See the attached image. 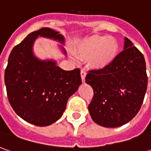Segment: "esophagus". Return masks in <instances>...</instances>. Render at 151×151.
<instances>
[{
  "label": "esophagus",
  "mask_w": 151,
  "mask_h": 151,
  "mask_svg": "<svg viewBox=\"0 0 151 151\" xmlns=\"http://www.w3.org/2000/svg\"><path fill=\"white\" fill-rule=\"evenodd\" d=\"M86 73L84 69H82L81 70V78H82V81L83 82H85V78H86Z\"/></svg>",
  "instance_id": "esophagus-1"
}]
</instances>
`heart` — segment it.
<instances>
[{
	"label": "heart",
	"mask_w": 151,
	"mask_h": 151,
	"mask_svg": "<svg viewBox=\"0 0 151 151\" xmlns=\"http://www.w3.org/2000/svg\"><path fill=\"white\" fill-rule=\"evenodd\" d=\"M76 52L82 58H88V65L95 69H104L116 58L119 43L107 35H93L79 43Z\"/></svg>",
	"instance_id": "b5f03b06"
}]
</instances>
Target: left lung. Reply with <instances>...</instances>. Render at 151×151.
I'll list each match as a JSON object with an SVG mask.
<instances>
[{
    "instance_id": "1",
    "label": "left lung",
    "mask_w": 151,
    "mask_h": 151,
    "mask_svg": "<svg viewBox=\"0 0 151 151\" xmlns=\"http://www.w3.org/2000/svg\"><path fill=\"white\" fill-rule=\"evenodd\" d=\"M147 80L142 53L125 37L124 50L110 65L91 70L86 77L94 91L88 106L92 120L107 128L128 123L142 107Z\"/></svg>"
}]
</instances>
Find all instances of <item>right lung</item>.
<instances>
[{"mask_svg":"<svg viewBox=\"0 0 151 151\" xmlns=\"http://www.w3.org/2000/svg\"><path fill=\"white\" fill-rule=\"evenodd\" d=\"M39 35L64 43L62 35L51 28L31 32L9 54L5 83L14 111L29 123L47 126L62 116L68 99L82 84V78L79 69L65 71L53 60H38L32 46Z\"/></svg>","mask_w":151,"mask_h":151,"instance_id":"right-lung-1","label":"right lung"}]
</instances>
